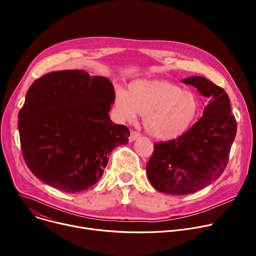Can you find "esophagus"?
I'll return each instance as SVG.
<instances>
[{
  "mask_svg": "<svg viewBox=\"0 0 256 256\" xmlns=\"http://www.w3.org/2000/svg\"><path fill=\"white\" fill-rule=\"evenodd\" d=\"M140 132L130 130V136H128V140H130V142H134L136 138H140Z\"/></svg>",
  "mask_w": 256,
  "mask_h": 256,
  "instance_id": "esophagus-1",
  "label": "esophagus"
}]
</instances>
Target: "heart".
Instances as JSON below:
<instances>
[{
  "label": "heart",
  "mask_w": 256,
  "mask_h": 256,
  "mask_svg": "<svg viewBox=\"0 0 256 256\" xmlns=\"http://www.w3.org/2000/svg\"><path fill=\"white\" fill-rule=\"evenodd\" d=\"M202 109L198 96L162 80H140L128 92L116 93L114 114L120 122H132L144 116V126L158 140H173L184 134L198 120Z\"/></svg>",
  "instance_id": "b5f03b06"
}]
</instances>
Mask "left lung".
<instances>
[{"instance_id":"obj_1","label":"left lung","mask_w":256,"mask_h":256,"mask_svg":"<svg viewBox=\"0 0 256 256\" xmlns=\"http://www.w3.org/2000/svg\"><path fill=\"white\" fill-rule=\"evenodd\" d=\"M182 82L208 97V104L202 116L184 134L155 142L146 167L151 184L158 192L177 196L198 192L222 175L237 132L229 96L222 87L200 76Z\"/></svg>"}]
</instances>
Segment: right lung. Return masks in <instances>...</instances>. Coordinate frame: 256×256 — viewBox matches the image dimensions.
Listing matches in <instances>:
<instances>
[{
    "label": "right lung",
    "instance_id": "add662e5",
    "mask_svg": "<svg viewBox=\"0 0 256 256\" xmlns=\"http://www.w3.org/2000/svg\"><path fill=\"white\" fill-rule=\"evenodd\" d=\"M114 97L110 81L83 70L52 72L35 80L18 114L30 171L68 194L94 186L112 150L128 142L130 130L108 116Z\"/></svg>",
    "mask_w": 256,
    "mask_h": 256
}]
</instances>
